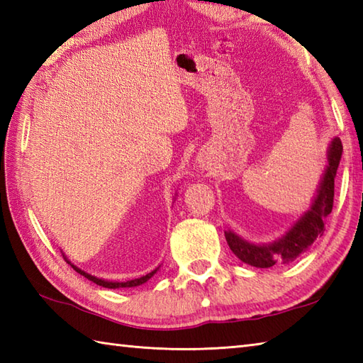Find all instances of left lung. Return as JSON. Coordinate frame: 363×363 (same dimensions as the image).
<instances>
[{"instance_id": "8db88e82", "label": "left lung", "mask_w": 363, "mask_h": 363, "mask_svg": "<svg viewBox=\"0 0 363 363\" xmlns=\"http://www.w3.org/2000/svg\"><path fill=\"white\" fill-rule=\"evenodd\" d=\"M343 145L338 137L333 138L328 150V167L321 177L320 187L311 209L303 213L284 237L269 245H254L243 240L233 230H225L230 251L245 264L257 268H269L279 264H290L311 248L312 243L325 233V220L333 212L334 179L340 164Z\"/></svg>"}]
</instances>
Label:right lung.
Returning a JSON list of instances; mask_svg holds the SVG:
<instances>
[{"label": "right lung", "instance_id": "add662e5", "mask_svg": "<svg viewBox=\"0 0 363 363\" xmlns=\"http://www.w3.org/2000/svg\"><path fill=\"white\" fill-rule=\"evenodd\" d=\"M65 260H67V257H65ZM67 264H70V265L73 267L74 272H78V273H79V274H82L84 277H87L89 281L95 282L96 285H101V287H106V289H125V287H137V285H142V284H145V282L148 281V279H151V277L154 276V273H156L157 269H159V268L152 269L151 273L145 274V276H142V277H138V279L126 281V282H112V281H104V279H99V277H95V276H91V274H89V273H86V272H82V269H79L78 267H74L70 260H67Z\"/></svg>", "mask_w": 363, "mask_h": 363}]
</instances>
